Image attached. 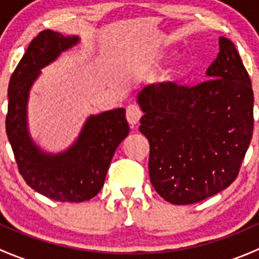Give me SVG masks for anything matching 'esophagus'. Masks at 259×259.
Instances as JSON below:
<instances>
[{
    "label": "esophagus",
    "mask_w": 259,
    "mask_h": 259,
    "mask_svg": "<svg viewBox=\"0 0 259 259\" xmlns=\"http://www.w3.org/2000/svg\"><path fill=\"white\" fill-rule=\"evenodd\" d=\"M140 117H142V110L139 109V106L134 105V104H132V105L127 106L126 108V120L133 127H134L135 125L139 122Z\"/></svg>",
    "instance_id": "1"
}]
</instances>
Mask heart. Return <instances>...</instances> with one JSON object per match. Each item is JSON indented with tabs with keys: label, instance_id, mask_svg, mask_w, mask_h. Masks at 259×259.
<instances>
[{
	"label": "heart",
	"instance_id": "obj_1",
	"mask_svg": "<svg viewBox=\"0 0 259 259\" xmlns=\"http://www.w3.org/2000/svg\"><path fill=\"white\" fill-rule=\"evenodd\" d=\"M187 75V65L183 60H177L166 69L165 77L170 81H177L183 79Z\"/></svg>",
	"mask_w": 259,
	"mask_h": 259
}]
</instances>
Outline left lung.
Returning <instances> with one entry per match:
<instances>
[{"label": "left lung", "instance_id": "obj_1", "mask_svg": "<svg viewBox=\"0 0 259 259\" xmlns=\"http://www.w3.org/2000/svg\"><path fill=\"white\" fill-rule=\"evenodd\" d=\"M209 80L193 88L173 82L138 93L149 140V176L163 199L202 202L234 182L253 134V90L236 46L219 37Z\"/></svg>", "mask_w": 259, "mask_h": 259}]
</instances>
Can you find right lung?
Wrapping results in <instances>:
<instances>
[{
    "mask_svg": "<svg viewBox=\"0 0 259 259\" xmlns=\"http://www.w3.org/2000/svg\"><path fill=\"white\" fill-rule=\"evenodd\" d=\"M79 42V36L42 31L31 41L9 83L6 133L18 171L32 189L59 202L80 203L95 197L115 150L129 134L125 109L117 108L90 115L76 140L61 153H48L31 138L27 124L31 88L44 67Z\"/></svg>",
    "mask_w": 259,
    "mask_h": 259,
    "instance_id": "right-lung-1",
    "label": "right lung"
}]
</instances>
